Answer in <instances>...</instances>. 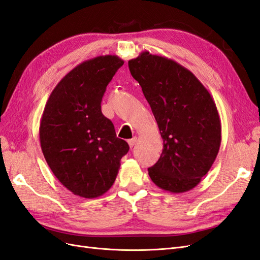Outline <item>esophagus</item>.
<instances>
[{
	"mask_svg": "<svg viewBox=\"0 0 260 260\" xmlns=\"http://www.w3.org/2000/svg\"><path fill=\"white\" fill-rule=\"evenodd\" d=\"M136 143H137V138L135 137V138H132V139H130V140H128V144H129V146L130 147H133L136 145Z\"/></svg>",
	"mask_w": 260,
	"mask_h": 260,
	"instance_id": "esophagus-1",
	"label": "esophagus"
}]
</instances>
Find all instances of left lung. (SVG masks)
I'll use <instances>...</instances> for the list:
<instances>
[{"instance_id": "1", "label": "left lung", "mask_w": 260, "mask_h": 260, "mask_svg": "<svg viewBox=\"0 0 260 260\" xmlns=\"http://www.w3.org/2000/svg\"><path fill=\"white\" fill-rule=\"evenodd\" d=\"M152 108L162 152L148 175L161 190L184 193L198 185L221 144L215 101L190 70L170 58L143 51L128 61Z\"/></svg>"}]
</instances>
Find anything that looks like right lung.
<instances>
[{
    "label": "right lung",
    "instance_id": "right-lung-1",
    "mask_svg": "<svg viewBox=\"0 0 260 260\" xmlns=\"http://www.w3.org/2000/svg\"><path fill=\"white\" fill-rule=\"evenodd\" d=\"M122 65L117 55L82 61L56 84L44 107L39 128L44 158L59 182L80 198L106 193L129 151L101 111L106 86Z\"/></svg>",
    "mask_w": 260,
    "mask_h": 260
}]
</instances>
